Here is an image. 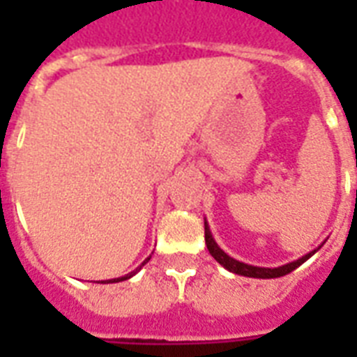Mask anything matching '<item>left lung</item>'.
Returning <instances> with one entry per match:
<instances>
[{"label":"left lung","mask_w":357,"mask_h":357,"mask_svg":"<svg viewBox=\"0 0 357 357\" xmlns=\"http://www.w3.org/2000/svg\"><path fill=\"white\" fill-rule=\"evenodd\" d=\"M206 244H207V250H209V254L215 257V259L220 263L222 266H226L229 272H235V274H241V276H248V278H280V276H285L289 272H293L294 268H298L304 261H307L313 255V252L304 257H300V259L293 261V263H287V265L283 266H278V268H263V266H252V265H246V263H241V261L234 259V257H229L226 252L218 248V244L213 241V235L209 231V226L206 222Z\"/></svg>","instance_id":"obj_1"}]
</instances>
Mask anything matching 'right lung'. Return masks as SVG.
<instances>
[{"label":"right lung","mask_w":357,"mask_h":357,"mask_svg":"<svg viewBox=\"0 0 357 357\" xmlns=\"http://www.w3.org/2000/svg\"><path fill=\"white\" fill-rule=\"evenodd\" d=\"M148 261H150V257H148V259L144 261V263H148ZM144 263H142V265H144ZM135 272H131V274H128V276H123V278H116V280H113V282H122V280H128V278H131L133 276ZM109 282H111V280H109Z\"/></svg>","instance_id":"add662e5"}]
</instances>
